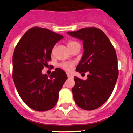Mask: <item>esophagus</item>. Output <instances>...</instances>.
Listing matches in <instances>:
<instances>
[{"mask_svg": "<svg viewBox=\"0 0 133 133\" xmlns=\"http://www.w3.org/2000/svg\"><path fill=\"white\" fill-rule=\"evenodd\" d=\"M67 76H68V78H73V76L71 75L70 74H68V73L67 74Z\"/></svg>", "mask_w": 133, "mask_h": 133, "instance_id": "34e87169", "label": "esophagus"}]
</instances>
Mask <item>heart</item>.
Here are the masks:
<instances>
[{"instance_id": "1", "label": "heart", "mask_w": 133, "mask_h": 133, "mask_svg": "<svg viewBox=\"0 0 133 133\" xmlns=\"http://www.w3.org/2000/svg\"><path fill=\"white\" fill-rule=\"evenodd\" d=\"M78 44H79L78 42L76 41H72V40L69 41L67 43V45H68V46L70 50L72 49L73 47H74L75 46L78 45ZM59 67L63 70H65V71L70 72L73 69L74 63H71V62H62L59 64Z\"/></svg>"}]
</instances>
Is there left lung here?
<instances>
[{
  "label": "left lung",
  "mask_w": 133,
  "mask_h": 133,
  "mask_svg": "<svg viewBox=\"0 0 133 133\" xmlns=\"http://www.w3.org/2000/svg\"><path fill=\"white\" fill-rule=\"evenodd\" d=\"M68 34L83 41L84 51L76 70L89 72L86 80L74 78V99L83 110H95L109 99L114 89L118 76L116 53L108 36L99 28L89 27Z\"/></svg>",
  "instance_id": "obj_1"
}]
</instances>
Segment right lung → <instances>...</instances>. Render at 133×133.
I'll return each instance as SVG.
<instances>
[{"mask_svg": "<svg viewBox=\"0 0 133 133\" xmlns=\"http://www.w3.org/2000/svg\"><path fill=\"white\" fill-rule=\"evenodd\" d=\"M63 38L49 29L34 27L23 34L14 49L13 82L23 102L36 111H47L56 105L68 78L60 68L55 69L49 76L42 74L49 66L53 46Z\"/></svg>", "mask_w": 133, "mask_h": 133, "instance_id": "right-lung-1", "label": "right lung"}]
</instances>
